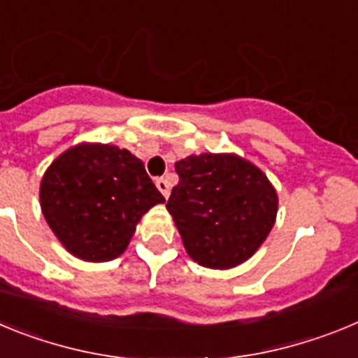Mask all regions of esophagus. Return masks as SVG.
I'll return each instance as SVG.
<instances>
[{
    "instance_id": "obj_1",
    "label": "esophagus",
    "mask_w": 358,
    "mask_h": 358,
    "mask_svg": "<svg viewBox=\"0 0 358 358\" xmlns=\"http://www.w3.org/2000/svg\"><path fill=\"white\" fill-rule=\"evenodd\" d=\"M156 186H157V189H159L161 194H163L164 199L169 197V195H170V185H169V181L164 179V177H159V179H156Z\"/></svg>"
}]
</instances>
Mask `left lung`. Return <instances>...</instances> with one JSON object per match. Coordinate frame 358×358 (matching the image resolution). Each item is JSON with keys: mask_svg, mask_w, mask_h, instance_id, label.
Masks as SVG:
<instances>
[{"mask_svg": "<svg viewBox=\"0 0 358 358\" xmlns=\"http://www.w3.org/2000/svg\"><path fill=\"white\" fill-rule=\"evenodd\" d=\"M176 172L166 210L189 258L210 268L249 260L276 220L278 195L267 176L243 157L211 152L177 161Z\"/></svg>", "mask_w": 358, "mask_h": 358, "instance_id": "1", "label": "left lung"}]
</instances>
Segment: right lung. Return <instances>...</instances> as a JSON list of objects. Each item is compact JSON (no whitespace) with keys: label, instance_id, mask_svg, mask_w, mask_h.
<instances>
[{"label":"right lung","instance_id":"add662e5","mask_svg":"<svg viewBox=\"0 0 358 358\" xmlns=\"http://www.w3.org/2000/svg\"><path fill=\"white\" fill-rule=\"evenodd\" d=\"M39 199L59 242L85 262L118 258L141 217L164 202L141 159L102 143H80L57 157L41 181Z\"/></svg>","mask_w":358,"mask_h":358}]
</instances>
